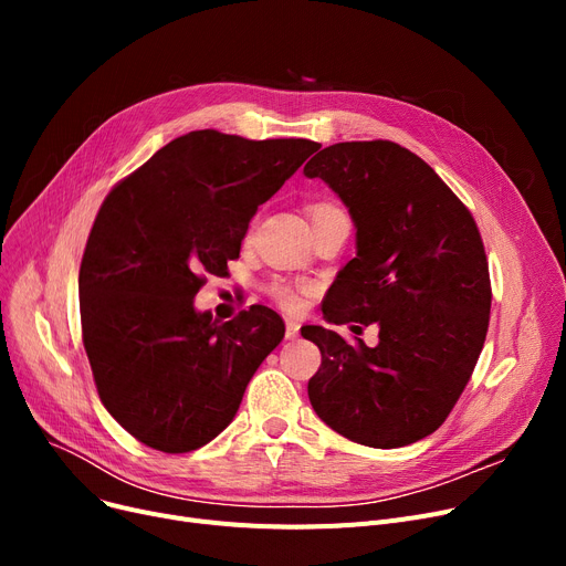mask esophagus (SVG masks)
<instances>
[{"label": "esophagus", "instance_id": "34e87169", "mask_svg": "<svg viewBox=\"0 0 566 566\" xmlns=\"http://www.w3.org/2000/svg\"><path fill=\"white\" fill-rule=\"evenodd\" d=\"M301 337V323L298 321H286V339H298Z\"/></svg>", "mask_w": 566, "mask_h": 566}]
</instances>
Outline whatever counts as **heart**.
Instances as JSON below:
<instances>
[{
    "instance_id": "1",
    "label": "heart",
    "mask_w": 566,
    "mask_h": 566,
    "mask_svg": "<svg viewBox=\"0 0 566 566\" xmlns=\"http://www.w3.org/2000/svg\"><path fill=\"white\" fill-rule=\"evenodd\" d=\"M328 208H337V206H333V203H312L310 206V218L321 213V211H328ZM273 295H275V301L286 310H295L301 305V293H298V289H293L291 284H284V282L275 284Z\"/></svg>"
}]
</instances>
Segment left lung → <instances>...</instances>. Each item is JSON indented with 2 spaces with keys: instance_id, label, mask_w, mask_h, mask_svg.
Returning a JSON list of instances; mask_svg holds the SVG:
<instances>
[{
  "instance_id": "left-lung-1",
  "label": "left lung",
  "mask_w": 566,
  "mask_h": 566,
  "mask_svg": "<svg viewBox=\"0 0 566 566\" xmlns=\"http://www.w3.org/2000/svg\"><path fill=\"white\" fill-rule=\"evenodd\" d=\"M355 222L350 259L323 303L328 323L378 325V344H348L323 325L303 337L321 350L307 395L344 438L378 450L433 433L482 353L491 280L478 224L442 178L408 148L339 142L305 165Z\"/></svg>"
}]
</instances>
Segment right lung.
Here are the masks:
<instances>
[{"mask_svg":"<svg viewBox=\"0 0 566 566\" xmlns=\"http://www.w3.org/2000/svg\"><path fill=\"white\" fill-rule=\"evenodd\" d=\"M316 148L192 130L105 197L80 265L82 342L103 406L148 448L211 442L282 342L277 312L252 305L222 323L195 295L206 273H227L256 208Z\"/></svg>","mask_w":566,"mask_h":566,"instance_id":"obj_1","label":"right lung"}]
</instances>
